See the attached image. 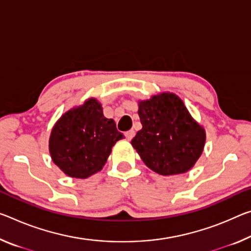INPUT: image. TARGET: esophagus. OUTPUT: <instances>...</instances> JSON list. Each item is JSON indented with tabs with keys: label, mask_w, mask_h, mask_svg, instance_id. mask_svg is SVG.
Segmentation results:
<instances>
[{
	"label": "esophagus",
	"mask_w": 251,
	"mask_h": 251,
	"mask_svg": "<svg viewBox=\"0 0 251 251\" xmlns=\"http://www.w3.org/2000/svg\"><path fill=\"white\" fill-rule=\"evenodd\" d=\"M134 135H135V132H134L133 129H130V130H128V132L125 133V136H126V138H127V140H128V141L132 140V138L134 137Z\"/></svg>",
	"instance_id": "1"
}]
</instances>
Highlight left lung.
Segmentation results:
<instances>
[{
  "label": "left lung",
  "instance_id": "8db88e82",
  "mask_svg": "<svg viewBox=\"0 0 251 251\" xmlns=\"http://www.w3.org/2000/svg\"><path fill=\"white\" fill-rule=\"evenodd\" d=\"M142 129L132 140L147 168L161 176L188 172L203 152L205 130L176 94L163 93L138 102Z\"/></svg>",
  "mask_w": 251,
  "mask_h": 251
}]
</instances>
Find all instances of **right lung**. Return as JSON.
<instances>
[{"label": "right lung", "mask_w": 251, "mask_h": 251, "mask_svg": "<svg viewBox=\"0 0 251 251\" xmlns=\"http://www.w3.org/2000/svg\"><path fill=\"white\" fill-rule=\"evenodd\" d=\"M123 138L114 119L104 116L100 102L90 98L59 118L51 130L49 151L63 173L86 178L102 169L111 147Z\"/></svg>", "instance_id": "1"}]
</instances>
